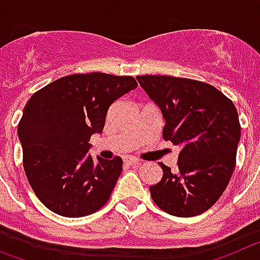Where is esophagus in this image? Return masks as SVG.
Returning <instances> with one entry per match:
<instances>
[{
	"mask_svg": "<svg viewBox=\"0 0 260 260\" xmlns=\"http://www.w3.org/2000/svg\"><path fill=\"white\" fill-rule=\"evenodd\" d=\"M124 162H125V165H128V166H140V165H141V161H139L136 158H127Z\"/></svg>",
	"mask_w": 260,
	"mask_h": 260,
	"instance_id": "esophagus-1",
	"label": "esophagus"
}]
</instances>
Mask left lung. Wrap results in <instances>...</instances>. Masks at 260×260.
<instances>
[{
  "label": "left lung",
  "mask_w": 260,
  "mask_h": 260,
  "mask_svg": "<svg viewBox=\"0 0 260 260\" xmlns=\"http://www.w3.org/2000/svg\"><path fill=\"white\" fill-rule=\"evenodd\" d=\"M165 127L162 137L180 149L177 169L159 164L164 175L150 186L153 202L166 213L192 217L209 209L226 188L241 139L238 112L216 87L170 76H139Z\"/></svg>",
  "instance_id": "1"
}]
</instances>
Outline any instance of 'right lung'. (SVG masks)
Masks as SVG:
<instances>
[{
    "instance_id": "1",
    "label": "right lung",
    "mask_w": 260,
    "mask_h": 260,
    "mask_svg": "<svg viewBox=\"0 0 260 260\" xmlns=\"http://www.w3.org/2000/svg\"><path fill=\"white\" fill-rule=\"evenodd\" d=\"M136 87L128 76L72 74L28 99L18 139L28 183L47 208L65 217H82L107 203L123 161L92 158L90 137L102 133L110 106Z\"/></svg>"
}]
</instances>
